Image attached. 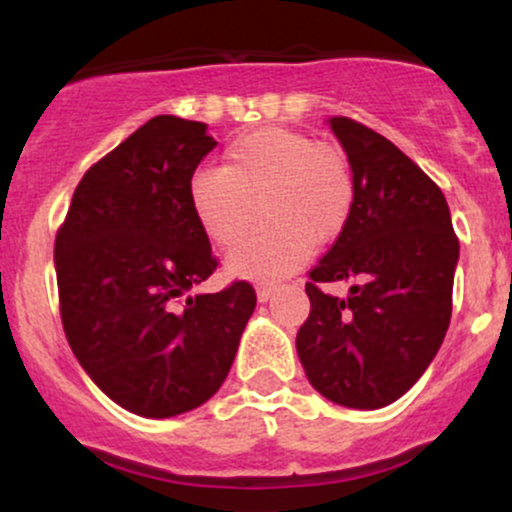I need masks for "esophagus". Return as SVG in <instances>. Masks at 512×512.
I'll return each instance as SVG.
<instances>
[{
  "label": "esophagus",
  "mask_w": 512,
  "mask_h": 512,
  "mask_svg": "<svg viewBox=\"0 0 512 512\" xmlns=\"http://www.w3.org/2000/svg\"><path fill=\"white\" fill-rule=\"evenodd\" d=\"M255 291H257V301L267 303L269 298H272V293L276 291V284H269V281H260V284L255 286Z\"/></svg>",
  "instance_id": "esophagus-1"
}]
</instances>
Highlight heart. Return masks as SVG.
<instances>
[{
  "label": "heart",
  "mask_w": 512,
  "mask_h": 512,
  "mask_svg": "<svg viewBox=\"0 0 512 512\" xmlns=\"http://www.w3.org/2000/svg\"><path fill=\"white\" fill-rule=\"evenodd\" d=\"M199 231L231 250L255 226L257 236L228 257L240 279H281L308 260L315 245L344 231L356 202L349 161L337 146L293 129L264 127L233 139L221 168H202L187 185Z\"/></svg>",
  "instance_id": "1"
}]
</instances>
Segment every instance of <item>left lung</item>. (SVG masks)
Instances as JSON below:
<instances>
[{
	"instance_id": "1",
	"label": "left lung",
	"mask_w": 512,
	"mask_h": 512,
	"mask_svg": "<svg viewBox=\"0 0 512 512\" xmlns=\"http://www.w3.org/2000/svg\"><path fill=\"white\" fill-rule=\"evenodd\" d=\"M349 158V223L305 284L310 315L296 337L310 385L334 404L380 409L424 375L452 313L460 243L440 187L390 139L330 117ZM349 280L350 296L316 289Z\"/></svg>"
}]
</instances>
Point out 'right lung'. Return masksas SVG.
<instances>
[{
	"label": "right lung",
	"mask_w": 512,
	"mask_h": 512,
	"mask_svg": "<svg viewBox=\"0 0 512 512\" xmlns=\"http://www.w3.org/2000/svg\"><path fill=\"white\" fill-rule=\"evenodd\" d=\"M214 146L204 122L154 117L86 170L55 240L74 356L115 404L146 419L216 395L257 303L248 281L190 296L216 269L187 202Z\"/></svg>",
	"instance_id": "right-lung-1"
}]
</instances>
